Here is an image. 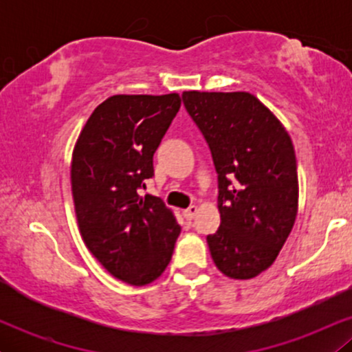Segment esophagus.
Wrapping results in <instances>:
<instances>
[{
	"label": "esophagus",
	"instance_id": "1",
	"mask_svg": "<svg viewBox=\"0 0 352 352\" xmlns=\"http://www.w3.org/2000/svg\"><path fill=\"white\" fill-rule=\"evenodd\" d=\"M197 212H199V207H197V205H192V207H188L187 210H184V217L187 218V220H193V218H195V215H197Z\"/></svg>",
	"mask_w": 352,
	"mask_h": 352
}]
</instances>
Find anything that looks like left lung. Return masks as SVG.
<instances>
[{
    "instance_id": "left-lung-1",
    "label": "left lung",
    "mask_w": 352,
    "mask_h": 352,
    "mask_svg": "<svg viewBox=\"0 0 352 352\" xmlns=\"http://www.w3.org/2000/svg\"><path fill=\"white\" fill-rule=\"evenodd\" d=\"M182 99L218 173L221 221L207 236L210 254L225 276L250 280L273 265L296 220L292 137L250 92L185 91Z\"/></svg>"
}]
</instances>
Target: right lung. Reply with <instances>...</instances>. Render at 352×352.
I'll use <instances>...</instances> for the list:
<instances>
[{"instance_id": "right-lung-1", "label": "right lung", "mask_w": 352, "mask_h": 352, "mask_svg": "<svg viewBox=\"0 0 352 352\" xmlns=\"http://www.w3.org/2000/svg\"><path fill=\"white\" fill-rule=\"evenodd\" d=\"M180 104L177 92L111 96L94 109L72 152L80 236L96 260L129 285L155 281L170 263L180 235L162 199L139 195L153 175V153Z\"/></svg>"}]
</instances>
